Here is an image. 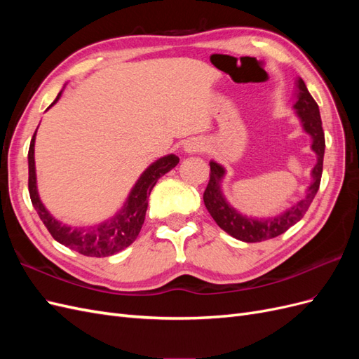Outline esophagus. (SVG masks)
<instances>
[{"label": "esophagus", "instance_id": "34e87169", "mask_svg": "<svg viewBox=\"0 0 359 359\" xmlns=\"http://www.w3.org/2000/svg\"><path fill=\"white\" fill-rule=\"evenodd\" d=\"M202 149H203V144L198 139H189L187 142L184 144V151H186V153H189V154L201 153Z\"/></svg>", "mask_w": 359, "mask_h": 359}]
</instances>
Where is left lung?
I'll use <instances>...</instances> for the list:
<instances>
[{
  "instance_id": "1",
  "label": "left lung",
  "mask_w": 359,
  "mask_h": 359,
  "mask_svg": "<svg viewBox=\"0 0 359 359\" xmlns=\"http://www.w3.org/2000/svg\"><path fill=\"white\" fill-rule=\"evenodd\" d=\"M293 109H295L302 130L311 137L310 148L316 154V165L311 169V182L306 189V196L299 199L297 203H293L286 211L273 217H252L240 212L227 202L222 190V182L226 175V169L215 160L210 161V182L203 193L205 206L211 214L214 222L226 233H229L231 236L236 238V240L244 243H260L285 233L290 226L298 223L302 219L319 190L325 154V135L322 130L319 106L314 102L306 83H304L301 78L297 79L295 104H293Z\"/></svg>"
}]
</instances>
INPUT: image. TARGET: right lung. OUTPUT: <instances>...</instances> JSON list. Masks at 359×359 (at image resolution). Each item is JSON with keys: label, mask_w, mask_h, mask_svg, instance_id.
<instances>
[{"label": "right lung", "mask_w": 359, "mask_h": 359, "mask_svg": "<svg viewBox=\"0 0 359 359\" xmlns=\"http://www.w3.org/2000/svg\"><path fill=\"white\" fill-rule=\"evenodd\" d=\"M61 94L62 90L58 93L57 99L53 100V103L48 109H50V107L60 100ZM36 133L31 139L28 151V190L32 206L36 208L43 224L48 227V231L53 236V240L74 250V252L91 257L112 256L127 248L136 240L140 229H142L151 190H153L160 177H163L165 173H168L178 165L180 158L175 154H169L165 157H160L154 163H151V165L142 172V175L139 177L133 189L130 190L128 198L126 199L123 208L119 210L112 219L95 226H69L57 220L40 201L34 160Z\"/></svg>", "instance_id": "1"}]
</instances>
